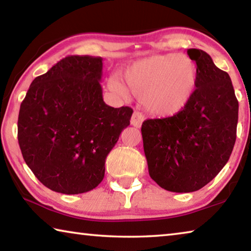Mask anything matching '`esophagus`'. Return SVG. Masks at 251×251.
Returning a JSON list of instances; mask_svg holds the SVG:
<instances>
[{
  "mask_svg": "<svg viewBox=\"0 0 251 251\" xmlns=\"http://www.w3.org/2000/svg\"><path fill=\"white\" fill-rule=\"evenodd\" d=\"M143 122H144L143 114L139 112H134V114L131 115V118H130V124L134 127H136V128H139V127L142 126Z\"/></svg>",
  "mask_w": 251,
  "mask_h": 251,
  "instance_id": "obj_1",
  "label": "esophagus"
}]
</instances>
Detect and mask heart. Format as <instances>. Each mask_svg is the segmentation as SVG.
I'll return each mask as SVG.
<instances>
[{
  "mask_svg": "<svg viewBox=\"0 0 251 251\" xmlns=\"http://www.w3.org/2000/svg\"><path fill=\"white\" fill-rule=\"evenodd\" d=\"M117 78L108 83L110 91L127 97L128 91L142 100L151 115L171 117L192 100L197 85V67L185 54L152 55L131 63Z\"/></svg>",
  "mask_w": 251,
  "mask_h": 251,
  "instance_id": "1",
  "label": "heart"
}]
</instances>
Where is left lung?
Wrapping results in <instances>:
<instances>
[{
  "label": "left lung",
  "instance_id": "8db88e82",
  "mask_svg": "<svg viewBox=\"0 0 251 251\" xmlns=\"http://www.w3.org/2000/svg\"><path fill=\"white\" fill-rule=\"evenodd\" d=\"M187 54L197 65L192 100L175 116L142 125L150 176L174 193L196 192L224 168L236 142L239 108L228 73L201 50Z\"/></svg>",
  "mask_w": 251,
  "mask_h": 251
}]
</instances>
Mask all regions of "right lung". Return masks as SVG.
<instances>
[{"label":"right lung","mask_w":251,"mask_h":251,"mask_svg":"<svg viewBox=\"0 0 251 251\" xmlns=\"http://www.w3.org/2000/svg\"><path fill=\"white\" fill-rule=\"evenodd\" d=\"M103 58L72 55L33 80L21 104L18 138L42 184L66 195L94 189L133 109L110 107L100 86Z\"/></svg>","instance_id":"1"}]
</instances>
